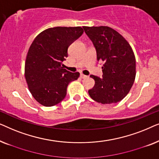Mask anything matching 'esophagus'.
<instances>
[{"label":"esophagus","instance_id":"1","mask_svg":"<svg viewBox=\"0 0 159 159\" xmlns=\"http://www.w3.org/2000/svg\"><path fill=\"white\" fill-rule=\"evenodd\" d=\"M80 77L82 78V79H85V78L88 77V76L84 75H83V74H81V75H80Z\"/></svg>","mask_w":159,"mask_h":159}]
</instances>
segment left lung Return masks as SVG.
Wrapping results in <instances>:
<instances>
[{
  "instance_id": "obj_1",
  "label": "left lung",
  "mask_w": 159,
  "mask_h": 159,
  "mask_svg": "<svg viewBox=\"0 0 159 159\" xmlns=\"http://www.w3.org/2000/svg\"><path fill=\"white\" fill-rule=\"evenodd\" d=\"M94 45L98 61H103V77L90 75L95 85L88 90L91 98L102 104L116 103L129 92L136 75V61L129 43L112 28L83 27Z\"/></svg>"
}]
</instances>
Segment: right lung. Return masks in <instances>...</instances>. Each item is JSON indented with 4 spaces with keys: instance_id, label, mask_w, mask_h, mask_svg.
Segmentation results:
<instances>
[{
    "instance_id": "obj_1",
    "label": "right lung",
    "mask_w": 159,
    "mask_h": 159,
    "mask_svg": "<svg viewBox=\"0 0 159 159\" xmlns=\"http://www.w3.org/2000/svg\"><path fill=\"white\" fill-rule=\"evenodd\" d=\"M80 27H56L44 30L34 38L25 62V79L30 93L39 103L55 106L64 99L67 87L79 72L64 69L68 48L83 34Z\"/></svg>"
}]
</instances>
